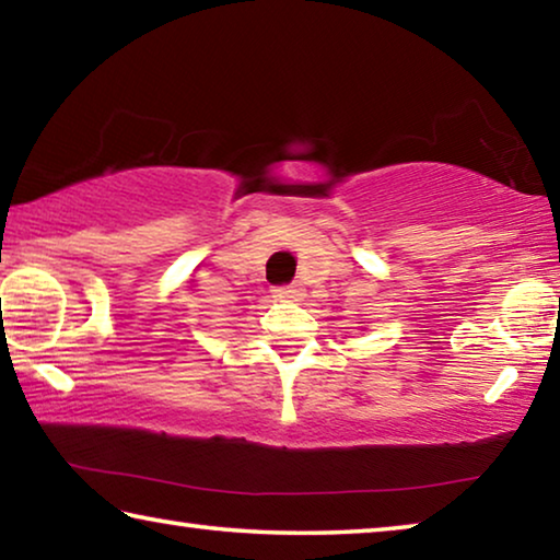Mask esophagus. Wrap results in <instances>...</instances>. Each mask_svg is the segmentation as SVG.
Masks as SVG:
<instances>
[{"label":"esophagus","instance_id":"1","mask_svg":"<svg viewBox=\"0 0 560 560\" xmlns=\"http://www.w3.org/2000/svg\"><path fill=\"white\" fill-rule=\"evenodd\" d=\"M277 293L287 301H299L303 296V289H301V283H289V287H279Z\"/></svg>","mask_w":560,"mask_h":560}]
</instances>
